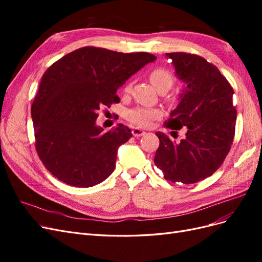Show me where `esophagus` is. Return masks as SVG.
<instances>
[{
	"instance_id": "1",
	"label": "esophagus",
	"mask_w": 262,
	"mask_h": 262,
	"mask_svg": "<svg viewBox=\"0 0 262 262\" xmlns=\"http://www.w3.org/2000/svg\"><path fill=\"white\" fill-rule=\"evenodd\" d=\"M132 134L134 137H142V136H144V134H145V131L141 130L139 128H133L132 129Z\"/></svg>"
}]
</instances>
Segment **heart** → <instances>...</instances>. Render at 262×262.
<instances>
[{"mask_svg":"<svg viewBox=\"0 0 262 262\" xmlns=\"http://www.w3.org/2000/svg\"><path fill=\"white\" fill-rule=\"evenodd\" d=\"M149 80L157 91L165 90L167 92L172 86V75L164 69H155L149 74ZM130 85L125 87V92H129ZM162 116V112L154 108H136L132 109L126 115L129 120L137 125H148L155 119Z\"/></svg>","mask_w":262,"mask_h":262,"instance_id":"obj_1","label":"heart"}]
</instances>
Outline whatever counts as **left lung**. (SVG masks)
<instances>
[{
    "instance_id": "1",
    "label": "left lung",
    "mask_w": 262,
    "mask_h": 262,
    "mask_svg": "<svg viewBox=\"0 0 262 262\" xmlns=\"http://www.w3.org/2000/svg\"><path fill=\"white\" fill-rule=\"evenodd\" d=\"M175 75L185 87L166 126L188 128L186 138L172 142L165 133L160 139L154 163L166 180L194 184L211 176L224 162L233 143L236 109L234 91L219 69L195 54L166 53Z\"/></svg>"
}]
</instances>
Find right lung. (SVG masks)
I'll return each instance as SVG.
<instances>
[{
  "mask_svg": "<svg viewBox=\"0 0 262 262\" xmlns=\"http://www.w3.org/2000/svg\"><path fill=\"white\" fill-rule=\"evenodd\" d=\"M156 57L84 47L54 62L31 105L36 149L59 180L89 188L107 179L118 148L132 137L123 124L104 133L96 124L102 105L118 102L117 90Z\"/></svg>",
  "mask_w": 262,
  "mask_h": 262,
  "instance_id": "1",
  "label": "right lung"
}]
</instances>
